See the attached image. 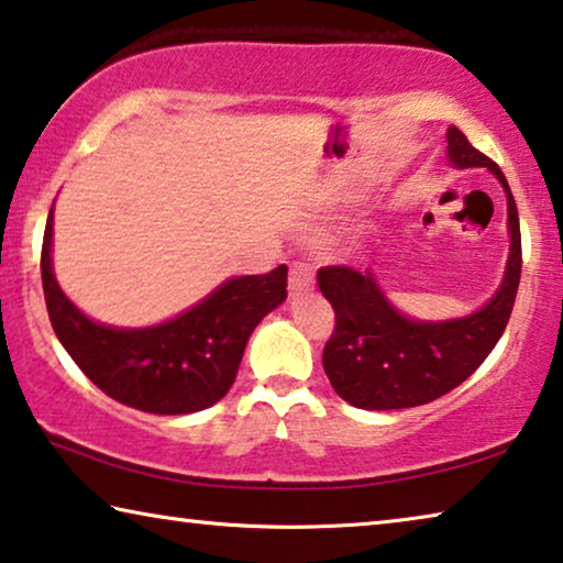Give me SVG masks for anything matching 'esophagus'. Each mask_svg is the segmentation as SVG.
<instances>
[{"instance_id":"34e87169","label":"esophagus","mask_w":563,"mask_h":563,"mask_svg":"<svg viewBox=\"0 0 563 563\" xmlns=\"http://www.w3.org/2000/svg\"><path fill=\"white\" fill-rule=\"evenodd\" d=\"M310 288H313V267L308 263H292L288 278L290 296H298V292H306Z\"/></svg>"}]
</instances>
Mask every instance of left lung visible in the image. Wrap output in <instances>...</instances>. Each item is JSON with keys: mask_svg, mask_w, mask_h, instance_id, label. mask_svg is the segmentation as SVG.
I'll return each instance as SVG.
<instances>
[{"mask_svg": "<svg viewBox=\"0 0 563 563\" xmlns=\"http://www.w3.org/2000/svg\"><path fill=\"white\" fill-rule=\"evenodd\" d=\"M448 158L455 169L485 166L508 199L510 250L506 273L490 300L448 321H419L391 303L374 273L321 267L318 288L335 310V329L323 349V368L341 399L358 409H407L434 401L463 384L506 331L521 283V224L516 199L496 162L470 146L450 125Z\"/></svg>", "mask_w": 563, "mask_h": 563, "instance_id": "left-lung-1", "label": "left lung"}]
</instances>
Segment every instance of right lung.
I'll return each mask as SVG.
<instances>
[{
  "mask_svg": "<svg viewBox=\"0 0 563 563\" xmlns=\"http://www.w3.org/2000/svg\"><path fill=\"white\" fill-rule=\"evenodd\" d=\"M42 290L67 354L108 397L151 415H191L230 391L255 325L288 296V267L224 280L197 306L146 329L98 323L53 271V209L42 240Z\"/></svg>",
  "mask_w": 563,
  "mask_h": 563,
  "instance_id": "right-lung-1",
  "label": "right lung"
}]
</instances>
